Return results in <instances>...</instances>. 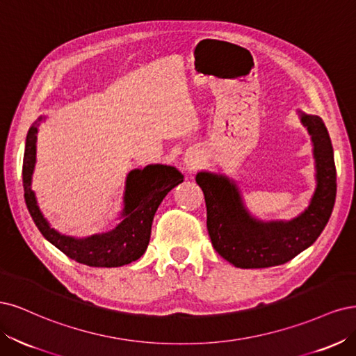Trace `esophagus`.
Returning a JSON list of instances; mask_svg holds the SVG:
<instances>
[{
	"label": "esophagus",
	"mask_w": 356,
	"mask_h": 356,
	"mask_svg": "<svg viewBox=\"0 0 356 356\" xmlns=\"http://www.w3.org/2000/svg\"><path fill=\"white\" fill-rule=\"evenodd\" d=\"M186 165L189 168H195V167H197V161H195V159H192V158H186Z\"/></svg>",
	"instance_id": "obj_1"
}]
</instances>
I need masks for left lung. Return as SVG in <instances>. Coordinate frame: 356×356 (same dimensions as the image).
Returning a JSON list of instances; mask_svg holds the SVG:
<instances>
[{"instance_id": "left-lung-1", "label": "left lung", "mask_w": 356, "mask_h": 356, "mask_svg": "<svg viewBox=\"0 0 356 356\" xmlns=\"http://www.w3.org/2000/svg\"><path fill=\"white\" fill-rule=\"evenodd\" d=\"M314 143L316 188L307 209L291 220L263 222L245 209L236 183L225 175L200 171L195 177L207 205V229L214 250L241 269L284 265L311 247L328 223L336 202L334 152L325 124L299 111Z\"/></svg>"}]
</instances>
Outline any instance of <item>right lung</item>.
Here are the masks:
<instances>
[{
    "mask_svg": "<svg viewBox=\"0 0 356 356\" xmlns=\"http://www.w3.org/2000/svg\"><path fill=\"white\" fill-rule=\"evenodd\" d=\"M41 120L42 117L28 131L22 176L26 207L42 236L70 259L93 268H118L143 256L159 204L171 189L183 181V175L177 168L163 164L131 170L125 180L121 222L112 231L81 239L62 235L54 231L42 216L35 193L31 189L33 167L37 161L38 122Z\"/></svg>",
    "mask_w": 356,
    "mask_h": 356,
    "instance_id": "add662e5",
    "label": "right lung"
}]
</instances>
